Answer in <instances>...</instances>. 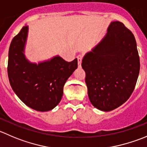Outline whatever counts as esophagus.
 <instances>
[{
	"mask_svg": "<svg viewBox=\"0 0 147 147\" xmlns=\"http://www.w3.org/2000/svg\"><path fill=\"white\" fill-rule=\"evenodd\" d=\"M77 58H78V67H81V63H82V55H78V57H77Z\"/></svg>",
	"mask_w": 147,
	"mask_h": 147,
	"instance_id": "obj_1",
	"label": "esophagus"
}]
</instances>
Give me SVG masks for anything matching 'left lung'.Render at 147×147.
Here are the masks:
<instances>
[{
  "instance_id": "obj_1",
  "label": "left lung",
  "mask_w": 147,
  "mask_h": 147,
  "mask_svg": "<svg viewBox=\"0 0 147 147\" xmlns=\"http://www.w3.org/2000/svg\"><path fill=\"white\" fill-rule=\"evenodd\" d=\"M102 40L84 56L82 67L92 105L110 111L124 103L136 86L140 70L136 39L120 21H113Z\"/></svg>"
}]
</instances>
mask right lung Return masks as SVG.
Wrapping results in <instances>:
<instances>
[{
	"instance_id": "add662e5",
	"label": "right lung",
	"mask_w": 147,
	"mask_h": 147,
	"mask_svg": "<svg viewBox=\"0 0 147 147\" xmlns=\"http://www.w3.org/2000/svg\"><path fill=\"white\" fill-rule=\"evenodd\" d=\"M28 26L11 41L8 51L10 84L23 102L32 109L48 111L59 104L67 80L78 67V59L67 62L59 56L39 64L28 62L24 55Z\"/></svg>"
}]
</instances>
